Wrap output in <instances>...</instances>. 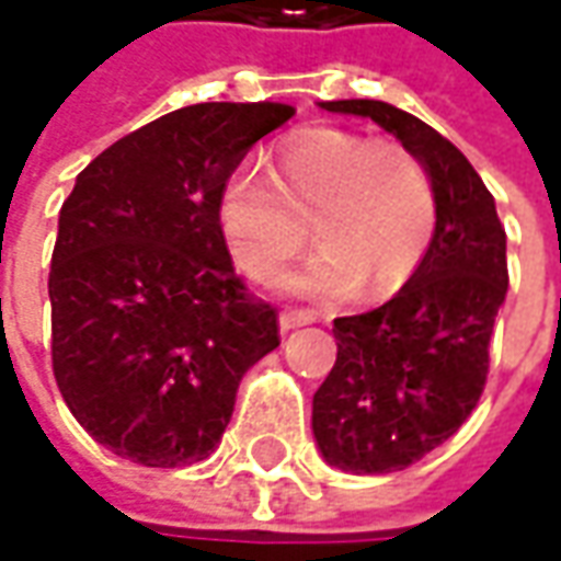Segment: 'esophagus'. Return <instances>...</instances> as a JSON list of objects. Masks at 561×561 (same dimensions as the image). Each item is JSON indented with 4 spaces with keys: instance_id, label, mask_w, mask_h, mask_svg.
Returning a JSON list of instances; mask_svg holds the SVG:
<instances>
[{
    "instance_id": "esophagus-1",
    "label": "esophagus",
    "mask_w": 561,
    "mask_h": 561,
    "mask_svg": "<svg viewBox=\"0 0 561 561\" xmlns=\"http://www.w3.org/2000/svg\"><path fill=\"white\" fill-rule=\"evenodd\" d=\"M318 314L309 309H284L280 312V331H293V328H302V324H312Z\"/></svg>"
}]
</instances>
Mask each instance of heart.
I'll return each instance as SVG.
<instances>
[{
    "mask_svg": "<svg viewBox=\"0 0 561 561\" xmlns=\"http://www.w3.org/2000/svg\"><path fill=\"white\" fill-rule=\"evenodd\" d=\"M312 230L321 243L293 287L390 296L421 268L437 233V190L419 156L343 127H306L274 149L271 178L233 171L218 193V230L233 265L268 284Z\"/></svg>",
    "mask_w": 561,
    "mask_h": 561,
    "instance_id": "b5f03b06",
    "label": "heart"
}]
</instances>
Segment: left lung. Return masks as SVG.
I'll use <instances>...</instances> for the list:
<instances>
[{
    "label": "left lung",
    "mask_w": 561,
    "mask_h": 561,
    "mask_svg": "<svg viewBox=\"0 0 561 561\" xmlns=\"http://www.w3.org/2000/svg\"><path fill=\"white\" fill-rule=\"evenodd\" d=\"M321 108L375 121L419 156L437 190V233L421 268L390 302L336 318V362L312 399L324 462L390 474L449 440L484 393L508 290L506 230L471 162L421 118L377 99Z\"/></svg>",
    "instance_id": "left-lung-1"
}]
</instances>
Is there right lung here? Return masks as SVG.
<instances>
[{"label":"right lung","instance_id":"obj_1","mask_svg":"<svg viewBox=\"0 0 561 561\" xmlns=\"http://www.w3.org/2000/svg\"><path fill=\"white\" fill-rule=\"evenodd\" d=\"M293 118L277 102H199L112 142L58 211L53 371L83 431L121 459H208L249 368L280 346L218 230V193Z\"/></svg>","mask_w":561,"mask_h":561}]
</instances>
